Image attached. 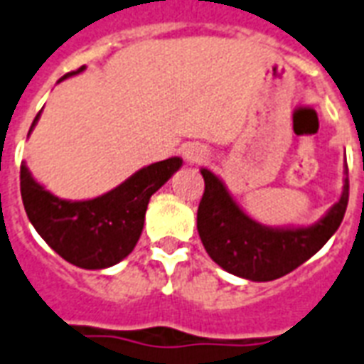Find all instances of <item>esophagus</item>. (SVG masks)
<instances>
[{
    "label": "esophagus",
    "mask_w": 364,
    "mask_h": 364,
    "mask_svg": "<svg viewBox=\"0 0 364 364\" xmlns=\"http://www.w3.org/2000/svg\"><path fill=\"white\" fill-rule=\"evenodd\" d=\"M182 156L188 163H201L203 159H207L208 151L205 146L197 142H191V144H186L184 150H182Z\"/></svg>",
    "instance_id": "obj_1"
}]
</instances>
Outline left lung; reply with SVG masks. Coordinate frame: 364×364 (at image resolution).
I'll return each instance as SVG.
<instances>
[{"instance_id":"1","label":"left lung","mask_w":364,"mask_h":364,"mask_svg":"<svg viewBox=\"0 0 364 364\" xmlns=\"http://www.w3.org/2000/svg\"><path fill=\"white\" fill-rule=\"evenodd\" d=\"M201 174L205 193L197 208V232L203 247L222 269L249 281H273L302 266L334 235L348 208V165L340 199L308 228L262 226L243 213L216 174L208 168Z\"/></svg>"}]
</instances>
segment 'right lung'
<instances>
[{
	"mask_svg": "<svg viewBox=\"0 0 364 364\" xmlns=\"http://www.w3.org/2000/svg\"><path fill=\"white\" fill-rule=\"evenodd\" d=\"M70 72L58 81L83 72ZM39 112L30 132L38 123ZM28 132V134H30ZM182 167L180 157L151 163L104 196L85 201L60 199L21 165V196L36 232L56 255L83 269H104L131 255L144 228L150 197Z\"/></svg>",
	"mask_w": 364,
	"mask_h": 364,
	"instance_id": "obj_1",
	"label": "right lung"
}]
</instances>
